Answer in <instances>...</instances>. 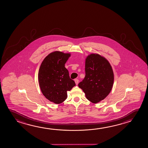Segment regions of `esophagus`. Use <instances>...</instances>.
I'll use <instances>...</instances> for the list:
<instances>
[{"instance_id":"34e87169","label":"esophagus","mask_w":148,"mask_h":148,"mask_svg":"<svg viewBox=\"0 0 148 148\" xmlns=\"http://www.w3.org/2000/svg\"><path fill=\"white\" fill-rule=\"evenodd\" d=\"M75 84H76V85L78 84V83H79V80H78V79H75Z\"/></svg>"}]
</instances>
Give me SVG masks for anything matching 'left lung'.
I'll return each instance as SVG.
<instances>
[{
    "label": "left lung",
    "mask_w": 148,
    "mask_h": 148,
    "mask_svg": "<svg viewBox=\"0 0 148 148\" xmlns=\"http://www.w3.org/2000/svg\"><path fill=\"white\" fill-rule=\"evenodd\" d=\"M85 77L78 84L86 98L97 103L110 94L114 83V73L110 64L99 54H91L85 61Z\"/></svg>",
    "instance_id": "1"
}]
</instances>
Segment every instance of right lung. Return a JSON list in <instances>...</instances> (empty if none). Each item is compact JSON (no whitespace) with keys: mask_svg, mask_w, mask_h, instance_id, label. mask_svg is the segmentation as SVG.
I'll return each instance as SVG.
<instances>
[{"mask_svg":"<svg viewBox=\"0 0 148 148\" xmlns=\"http://www.w3.org/2000/svg\"><path fill=\"white\" fill-rule=\"evenodd\" d=\"M70 53L55 51L48 55L40 65L38 79L42 94L50 101L62 103L67 98V92L75 85L71 79L65 64Z\"/></svg>","mask_w":148,"mask_h":148,"instance_id":"1","label":"right lung"}]
</instances>
